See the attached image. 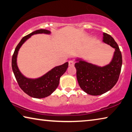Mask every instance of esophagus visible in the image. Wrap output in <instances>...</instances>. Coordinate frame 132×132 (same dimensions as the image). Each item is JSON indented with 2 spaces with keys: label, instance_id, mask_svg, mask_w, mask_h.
Here are the masks:
<instances>
[{
  "label": "esophagus",
  "instance_id": "1",
  "mask_svg": "<svg viewBox=\"0 0 132 132\" xmlns=\"http://www.w3.org/2000/svg\"><path fill=\"white\" fill-rule=\"evenodd\" d=\"M68 64H69V66H74L75 62L74 61H73L71 60L68 61Z\"/></svg>",
  "mask_w": 132,
  "mask_h": 132
}]
</instances>
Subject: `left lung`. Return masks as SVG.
<instances>
[{"label": "left lung", "mask_w": 132, "mask_h": 132, "mask_svg": "<svg viewBox=\"0 0 132 132\" xmlns=\"http://www.w3.org/2000/svg\"><path fill=\"white\" fill-rule=\"evenodd\" d=\"M103 35V42L115 49L110 63L100 67L77 60V62L75 64L79 86L83 91L92 96H98L111 90L119 80L122 65V56L116 42L109 34L104 33Z\"/></svg>", "instance_id": "left-lung-1"}]
</instances>
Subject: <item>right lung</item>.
<instances>
[{
	"label": "right lung",
	"mask_w": 132,
	"mask_h": 132,
	"mask_svg": "<svg viewBox=\"0 0 132 132\" xmlns=\"http://www.w3.org/2000/svg\"><path fill=\"white\" fill-rule=\"evenodd\" d=\"M41 33L50 34V32L48 30L41 29L36 30L24 36L16 47L12 58V70L20 88L28 96L38 98L50 96L55 90L59 85L60 77L66 71L68 67V62H65L61 65L54 68L42 77L35 80L26 78L21 74L16 64L18 51L24 42L31 35Z\"/></svg>",
	"instance_id": "obj_1"
}]
</instances>
